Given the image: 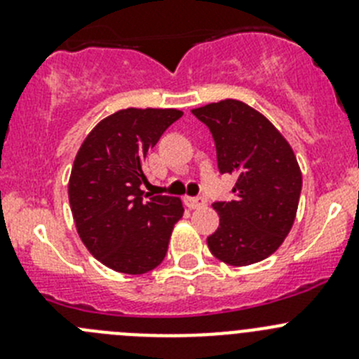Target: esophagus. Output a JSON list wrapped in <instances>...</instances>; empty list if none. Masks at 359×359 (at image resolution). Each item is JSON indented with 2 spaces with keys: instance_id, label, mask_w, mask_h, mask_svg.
Returning <instances> with one entry per match:
<instances>
[{
  "instance_id": "34e87169",
  "label": "esophagus",
  "mask_w": 359,
  "mask_h": 359,
  "mask_svg": "<svg viewBox=\"0 0 359 359\" xmlns=\"http://www.w3.org/2000/svg\"><path fill=\"white\" fill-rule=\"evenodd\" d=\"M183 201H185V205L189 208H201V207H205V205H207V199H205V198H189V196H187Z\"/></svg>"
}]
</instances>
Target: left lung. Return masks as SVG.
Returning a JSON list of instances; mask_svg holds the SVG:
<instances>
[{
  "label": "left lung",
  "mask_w": 359,
  "mask_h": 359,
  "mask_svg": "<svg viewBox=\"0 0 359 359\" xmlns=\"http://www.w3.org/2000/svg\"><path fill=\"white\" fill-rule=\"evenodd\" d=\"M212 133L221 174H236V199L214 203L212 255L230 266L264 261L284 243L297 215L302 172L287 140L259 111L226 98L192 109Z\"/></svg>",
  "instance_id": "1"
}]
</instances>
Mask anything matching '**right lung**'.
<instances>
[{"mask_svg": "<svg viewBox=\"0 0 359 359\" xmlns=\"http://www.w3.org/2000/svg\"><path fill=\"white\" fill-rule=\"evenodd\" d=\"M182 115L152 107L116 111L91 129L73 161L68 198L79 237L97 261L120 273L160 266L183 215L180 198L142 190L149 151Z\"/></svg>", "mask_w": 359, "mask_h": 359, "instance_id": "obj_1", "label": "right lung"}]
</instances>
